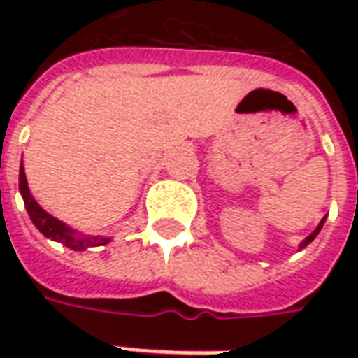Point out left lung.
Instances as JSON below:
<instances>
[{
  "instance_id": "8db88e82",
  "label": "left lung",
  "mask_w": 358,
  "mask_h": 358,
  "mask_svg": "<svg viewBox=\"0 0 358 358\" xmlns=\"http://www.w3.org/2000/svg\"><path fill=\"white\" fill-rule=\"evenodd\" d=\"M324 220H326V217L322 218V220H320V224L316 226V230L313 234H310V236H307V238H305V240L301 241V245H299V249H303V248H307L308 243H310V241L315 240L316 236H318V232H320V230H322V226H324Z\"/></svg>"
}]
</instances>
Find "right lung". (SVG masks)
I'll return each mask as SVG.
<instances>
[{
    "label": "right lung",
    "instance_id": "add662e5",
    "mask_svg": "<svg viewBox=\"0 0 358 358\" xmlns=\"http://www.w3.org/2000/svg\"><path fill=\"white\" fill-rule=\"evenodd\" d=\"M19 189L20 195H22V199H24V207L28 210V217L30 220L34 222V226L40 230V232L45 236V238H50L53 241H59V243H63L69 249H74V251H82V249L86 248H97V245H107L109 243V238H97V236H80V234H76V230H73L71 226H66L65 222H61L55 217H51L50 213H45V210L38 205L32 194H30V189H28V182H27V174H24V169L20 166L19 171Z\"/></svg>",
    "mask_w": 358,
    "mask_h": 358
}]
</instances>
